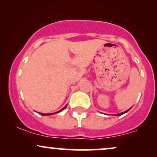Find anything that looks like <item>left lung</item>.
Instances as JSON below:
<instances>
[{
    "instance_id": "left-lung-1",
    "label": "left lung",
    "mask_w": 157,
    "mask_h": 157,
    "mask_svg": "<svg viewBox=\"0 0 157 157\" xmlns=\"http://www.w3.org/2000/svg\"><path fill=\"white\" fill-rule=\"evenodd\" d=\"M129 110H130V109L127 110V111H124V112H122V113H117V114H116V116H120V115H122V114H124V113H126V112H128V111H129Z\"/></svg>"
}]
</instances>
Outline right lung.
Here are the masks:
<instances>
[{
  "label": "right lung",
  "mask_w": 157,
  "mask_h": 157,
  "mask_svg": "<svg viewBox=\"0 0 157 157\" xmlns=\"http://www.w3.org/2000/svg\"><path fill=\"white\" fill-rule=\"evenodd\" d=\"M66 106H67V105H66V106H65V107L63 108V109H62L61 110H60V111H57V112H56V113H59V112H60V111H63V109H65V108L66 107ZM40 114H41V115H43V116H46V115H52V114H53V113H40Z\"/></svg>",
  "instance_id": "add662e5"
}]
</instances>
